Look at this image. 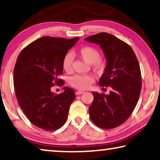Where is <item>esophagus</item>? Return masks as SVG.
Masks as SVG:
<instances>
[{
  "instance_id": "1",
  "label": "esophagus",
  "mask_w": 160,
  "mask_h": 160,
  "mask_svg": "<svg viewBox=\"0 0 160 160\" xmlns=\"http://www.w3.org/2000/svg\"><path fill=\"white\" fill-rule=\"evenodd\" d=\"M83 91H82V90H78V91H77L75 92V94L77 95H81V94H82L83 93Z\"/></svg>"
}]
</instances>
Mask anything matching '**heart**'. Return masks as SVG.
<instances>
[{
  "mask_svg": "<svg viewBox=\"0 0 160 160\" xmlns=\"http://www.w3.org/2000/svg\"><path fill=\"white\" fill-rule=\"evenodd\" d=\"M78 55L86 62L90 64L92 68L95 72H103L106 68L107 63L106 59L100 57V52L97 49L92 46H83L78 49ZM73 62L72 55L70 53L66 54L63 57L62 66L64 71L68 73L72 71ZM94 82V78L90 75H76L71 77L69 80L70 85L78 90H84L89 88Z\"/></svg>",
  "mask_w": 160,
  "mask_h": 160,
  "instance_id": "obj_1",
  "label": "heart"
}]
</instances>
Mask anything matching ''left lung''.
I'll list each match as a JSON object with an SVG mask.
<instances>
[{
    "label": "left lung",
    "mask_w": 160,
    "mask_h": 160,
    "mask_svg": "<svg viewBox=\"0 0 160 160\" xmlns=\"http://www.w3.org/2000/svg\"><path fill=\"white\" fill-rule=\"evenodd\" d=\"M85 40L103 49L107 65L98 85L111 88L109 95L92 92L90 118L104 129L118 127L129 118L139 101L142 89L139 62L129 45L108 33H98Z\"/></svg>",
    "instance_id": "8db88e82"
}]
</instances>
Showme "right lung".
I'll return each instance as SVG.
<instances>
[{"instance_id":"right-lung-1","label":"right lung","mask_w":160,"mask_h":160,"mask_svg":"<svg viewBox=\"0 0 160 160\" xmlns=\"http://www.w3.org/2000/svg\"><path fill=\"white\" fill-rule=\"evenodd\" d=\"M78 39L44 37L19 54L13 70L16 96L28 120L38 128L52 132L66 122L75 91L65 87L63 92L55 95L51 88L65 84L59 78L63 75V57Z\"/></svg>"}]
</instances>
